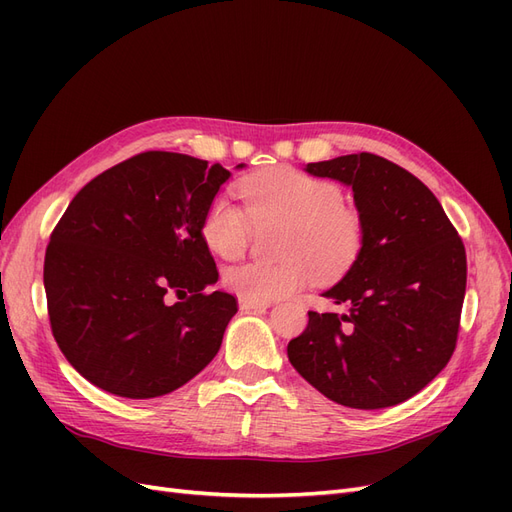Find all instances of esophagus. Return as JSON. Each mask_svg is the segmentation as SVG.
Listing matches in <instances>:
<instances>
[{"instance_id": "obj_1", "label": "esophagus", "mask_w": 512, "mask_h": 512, "mask_svg": "<svg viewBox=\"0 0 512 512\" xmlns=\"http://www.w3.org/2000/svg\"><path fill=\"white\" fill-rule=\"evenodd\" d=\"M239 307L241 309H265V307H269V301H254V299L239 297Z\"/></svg>"}]
</instances>
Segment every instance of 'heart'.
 Segmentation results:
<instances>
[{"label": "heart", "instance_id": "1", "mask_svg": "<svg viewBox=\"0 0 512 512\" xmlns=\"http://www.w3.org/2000/svg\"><path fill=\"white\" fill-rule=\"evenodd\" d=\"M245 207L215 196L200 220V237L222 258H239L254 224H284L282 262H241L224 273V284L245 299L269 301L305 284L309 269L320 277L344 275L359 258L365 224L359 209L342 203L333 181L290 168L262 170L241 181Z\"/></svg>", "mask_w": 512, "mask_h": 512}]
</instances>
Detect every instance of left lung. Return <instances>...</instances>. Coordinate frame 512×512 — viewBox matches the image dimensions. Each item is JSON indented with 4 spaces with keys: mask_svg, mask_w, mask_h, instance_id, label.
I'll use <instances>...</instances> for the list:
<instances>
[{
    "mask_svg": "<svg viewBox=\"0 0 512 512\" xmlns=\"http://www.w3.org/2000/svg\"><path fill=\"white\" fill-rule=\"evenodd\" d=\"M305 170L350 185L365 241L344 280L324 292L346 312H307V329L290 339L288 359L342 406L401 404L455 352L466 247L427 185L391 160L363 151Z\"/></svg>",
    "mask_w": 512,
    "mask_h": 512,
    "instance_id": "8db88e82",
    "label": "left lung"
}]
</instances>
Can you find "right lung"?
<instances>
[{
    "label": "right lung",
    "instance_id": "right-lung-1",
    "mask_svg": "<svg viewBox=\"0 0 512 512\" xmlns=\"http://www.w3.org/2000/svg\"><path fill=\"white\" fill-rule=\"evenodd\" d=\"M228 177L220 164L145 151L72 198L46 245L44 290L55 342L91 384L160 397L218 354L239 305L207 292L218 267L200 220Z\"/></svg>",
    "mask_w": 512,
    "mask_h": 512
}]
</instances>
